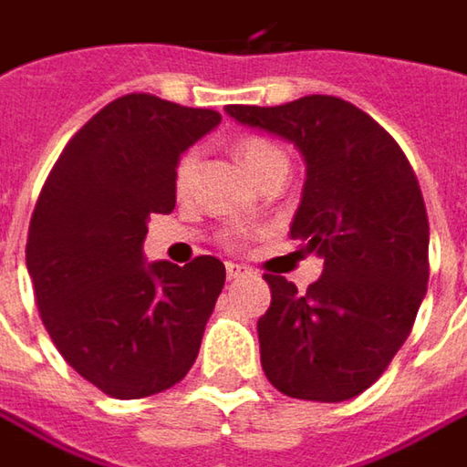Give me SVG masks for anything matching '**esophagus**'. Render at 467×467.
Returning a JSON list of instances; mask_svg holds the SVG:
<instances>
[{
    "instance_id": "obj_1",
    "label": "esophagus",
    "mask_w": 467,
    "mask_h": 467,
    "mask_svg": "<svg viewBox=\"0 0 467 467\" xmlns=\"http://www.w3.org/2000/svg\"><path fill=\"white\" fill-rule=\"evenodd\" d=\"M250 271L244 268V265H239V263H228L225 265V276H228V282H239V279H244Z\"/></svg>"
}]
</instances>
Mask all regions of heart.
I'll return each instance as SVG.
<instances>
[{"mask_svg":"<svg viewBox=\"0 0 467 467\" xmlns=\"http://www.w3.org/2000/svg\"><path fill=\"white\" fill-rule=\"evenodd\" d=\"M234 156L242 164V170L257 185L263 183L265 178H274V175H284L286 178V167H289L286 153L279 146H274L271 140H265V138H242L236 143V149H234ZM193 164H196V159L191 153L178 161V170H175V185H178V191H185L188 183H191Z\"/></svg>","mask_w":467,"mask_h":467,"instance_id":"heart-1","label":"heart"}]
</instances>
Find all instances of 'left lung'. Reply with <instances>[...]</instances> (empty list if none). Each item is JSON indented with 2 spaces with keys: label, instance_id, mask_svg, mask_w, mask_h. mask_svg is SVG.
Masks as SVG:
<instances>
[{
  "label": "left lung",
  "instance_id": "1",
  "mask_svg": "<svg viewBox=\"0 0 467 467\" xmlns=\"http://www.w3.org/2000/svg\"><path fill=\"white\" fill-rule=\"evenodd\" d=\"M225 114L300 150L306 183L289 236L324 260L306 295L279 274L263 276V372L292 399L348 401L383 375L425 297L428 215L415 172L375 119L332 95Z\"/></svg>",
  "mask_w": 467,
  "mask_h": 467
}]
</instances>
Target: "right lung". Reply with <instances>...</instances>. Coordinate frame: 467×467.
Listing matches in <instances>:
<instances>
[{
    "label": "right lung",
    "mask_w": 467,
    "mask_h": 467,
    "mask_svg": "<svg viewBox=\"0 0 467 467\" xmlns=\"http://www.w3.org/2000/svg\"><path fill=\"white\" fill-rule=\"evenodd\" d=\"M220 124L210 109L124 95L84 124L34 207L26 265L55 348L114 399H143L193 367L225 265L146 263L153 213L175 210L181 153Z\"/></svg>",
    "instance_id": "add662e5"
}]
</instances>
